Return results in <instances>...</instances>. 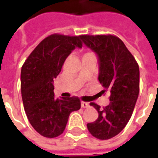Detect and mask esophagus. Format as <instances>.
I'll list each match as a JSON object with an SVG mask.
<instances>
[{
  "label": "esophagus",
  "mask_w": 158,
  "mask_h": 158,
  "mask_svg": "<svg viewBox=\"0 0 158 158\" xmlns=\"http://www.w3.org/2000/svg\"><path fill=\"white\" fill-rule=\"evenodd\" d=\"M81 106H82L83 108H87V107H89V104L88 102H81Z\"/></svg>",
  "instance_id": "esophagus-1"
}]
</instances>
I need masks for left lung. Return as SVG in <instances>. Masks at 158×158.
Returning <instances> with one entry per match:
<instances>
[{
  "instance_id": "1",
  "label": "left lung",
  "mask_w": 158,
  "mask_h": 158,
  "mask_svg": "<svg viewBox=\"0 0 158 158\" xmlns=\"http://www.w3.org/2000/svg\"><path fill=\"white\" fill-rule=\"evenodd\" d=\"M80 39L98 57V79L104 88L102 92L111 94L109 104L103 108L90 102L99 116L87 123V128L97 139H111L124 129L132 116L139 91V66L117 36L80 35Z\"/></svg>"
}]
</instances>
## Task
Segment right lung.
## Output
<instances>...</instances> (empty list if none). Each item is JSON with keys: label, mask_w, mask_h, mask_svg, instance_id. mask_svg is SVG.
I'll list each match as a JSON object with an SVG mask.
<instances>
[{"label": "right lung", "mask_w": 158, "mask_h": 158, "mask_svg": "<svg viewBox=\"0 0 158 158\" xmlns=\"http://www.w3.org/2000/svg\"><path fill=\"white\" fill-rule=\"evenodd\" d=\"M82 48L80 36L52 35L31 52L21 69V93L26 115L40 135L54 138L62 135L70 113L80 108L78 97L54 96V79L66 58Z\"/></svg>", "instance_id": "add662e5"}]
</instances>
